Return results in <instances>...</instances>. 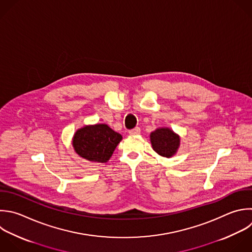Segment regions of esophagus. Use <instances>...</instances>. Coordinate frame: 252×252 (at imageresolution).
Listing matches in <instances>:
<instances>
[{
	"mask_svg": "<svg viewBox=\"0 0 252 252\" xmlns=\"http://www.w3.org/2000/svg\"><path fill=\"white\" fill-rule=\"evenodd\" d=\"M140 132H141L140 128H139V127H136V128H134V129L130 130V131H129V134H130V135H132V136H134V135H138V134H140Z\"/></svg>",
	"mask_w": 252,
	"mask_h": 252,
	"instance_id": "34e87169",
	"label": "esophagus"
}]
</instances>
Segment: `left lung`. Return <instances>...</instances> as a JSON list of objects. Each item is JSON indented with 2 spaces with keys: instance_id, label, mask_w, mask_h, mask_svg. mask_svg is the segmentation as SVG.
Returning <instances> with one entry per match:
<instances>
[{
  "instance_id": "obj_1",
  "label": "left lung",
  "mask_w": 252,
  "mask_h": 252,
  "mask_svg": "<svg viewBox=\"0 0 252 252\" xmlns=\"http://www.w3.org/2000/svg\"><path fill=\"white\" fill-rule=\"evenodd\" d=\"M152 147L159 156L170 158L176 154L180 138L169 128H158L150 135Z\"/></svg>"
}]
</instances>
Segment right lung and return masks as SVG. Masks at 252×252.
Masks as SVG:
<instances>
[{
  "label": "right lung",
  "mask_w": 252,
  "mask_h": 252,
  "mask_svg": "<svg viewBox=\"0 0 252 252\" xmlns=\"http://www.w3.org/2000/svg\"><path fill=\"white\" fill-rule=\"evenodd\" d=\"M122 136L106 124L89 125L79 129L73 137L75 152L82 158L96 162H106Z\"/></svg>",
  "instance_id": "obj_1"
}]
</instances>
